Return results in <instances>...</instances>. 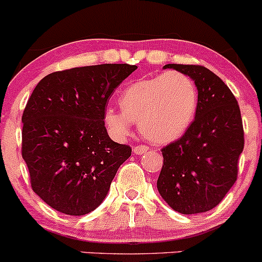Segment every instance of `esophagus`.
<instances>
[{
  "label": "esophagus",
  "instance_id": "obj_1",
  "mask_svg": "<svg viewBox=\"0 0 262 262\" xmlns=\"http://www.w3.org/2000/svg\"><path fill=\"white\" fill-rule=\"evenodd\" d=\"M147 149H148V147L142 146V144H139V146L134 147L133 152H134V155H142V154H144V152H146Z\"/></svg>",
  "mask_w": 262,
  "mask_h": 262
}]
</instances>
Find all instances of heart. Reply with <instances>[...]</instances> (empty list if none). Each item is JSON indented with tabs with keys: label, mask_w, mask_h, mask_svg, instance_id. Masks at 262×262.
Masks as SVG:
<instances>
[{
	"label": "heart",
	"mask_w": 262,
	"mask_h": 262,
	"mask_svg": "<svg viewBox=\"0 0 262 262\" xmlns=\"http://www.w3.org/2000/svg\"><path fill=\"white\" fill-rule=\"evenodd\" d=\"M121 111L106 107L103 121L108 133L118 141L130 134L132 121L154 143H170L180 138L199 107V90L194 80L180 72H167L137 80L120 96Z\"/></svg>",
	"instance_id": "1"
}]
</instances>
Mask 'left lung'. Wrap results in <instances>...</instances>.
<instances>
[{
	"instance_id": "8db88e82",
	"label": "left lung",
	"mask_w": 262,
	"mask_h": 262,
	"mask_svg": "<svg viewBox=\"0 0 262 262\" xmlns=\"http://www.w3.org/2000/svg\"><path fill=\"white\" fill-rule=\"evenodd\" d=\"M167 68L194 80L199 107L183 137L161 149L157 189L180 214L206 212L223 201L237 180L245 146L239 106L228 85L207 68L180 63Z\"/></svg>"
}]
</instances>
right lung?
<instances>
[{"mask_svg": "<svg viewBox=\"0 0 262 262\" xmlns=\"http://www.w3.org/2000/svg\"><path fill=\"white\" fill-rule=\"evenodd\" d=\"M136 65L102 63L55 72L33 91L23 113L21 155L33 190L52 209L80 216L105 200L132 155L108 137V98Z\"/></svg>", "mask_w": 262, "mask_h": 262, "instance_id": "right-lung-1", "label": "right lung"}]
</instances>
